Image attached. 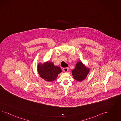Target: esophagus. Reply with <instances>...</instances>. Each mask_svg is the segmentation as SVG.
Returning a JSON list of instances; mask_svg holds the SVG:
<instances>
[{
    "label": "esophagus",
    "mask_w": 121,
    "mask_h": 121,
    "mask_svg": "<svg viewBox=\"0 0 121 121\" xmlns=\"http://www.w3.org/2000/svg\"><path fill=\"white\" fill-rule=\"evenodd\" d=\"M68 69H69V68H68V67H65V68H64L63 69V71H64V72H67L68 70Z\"/></svg>",
    "instance_id": "esophagus-1"
}]
</instances>
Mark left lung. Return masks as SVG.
Listing matches in <instances>:
<instances>
[{
  "mask_svg": "<svg viewBox=\"0 0 121 121\" xmlns=\"http://www.w3.org/2000/svg\"><path fill=\"white\" fill-rule=\"evenodd\" d=\"M89 72V68L86 67L82 62H78L76 63L75 68L72 71V74L74 79L81 82L86 78Z\"/></svg>",
  "mask_w": 121,
  "mask_h": 121,
  "instance_id": "left-lung-1",
  "label": "left lung"
}]
</instances>
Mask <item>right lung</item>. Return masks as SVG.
<instances>
[{"mask_svg":"<svg viewBox=\"0 0 121 121\" xmlns=\"http://www.w3.org/2000/svg\"><path fill=\"white\" fill-rule=\"evenodd\" d=\"M37 70L41 78L48 82H52L57 78L59 73L62 72L61 69L55 66L53 62H47L38 65Z\"/></svg>","mask_w":121,"mask_h":121,"instance_id":"obj_1","label":"right lung"}]
</instances>
